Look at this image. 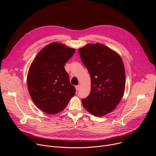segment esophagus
<instances>
[{"label": "esophagus", "instance_id": "34e87169", "mask_svg": "<svg viewBox=\"0 0 156 156\" xmlns=\"http://www.w3.org/2000/svg\"><path fill=\"white\" fill-rule=\"evenodd\" d=\"M75 87H76V91H78V90H80V85H77V86H75Z\"/></svg>", "mask_w": 156, "mask_h": 156}]
</instances>
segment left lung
<instances>
[{"label": "left lung", "mask_w": 156, "mask_h": 156, "mask_svg": "<svg viewBox=\"0 0 156 156\" xmlns=\"http://www.w3.org/2000/svg\"><path fill=\"white\" fill-rule=\"evenodd\" d=\"M83 64L91 76V93L81 100L90 114L102 117L116 108L125 89L123 60L116 52L100 43L88 44L79 49Z\"/></svg>", "instance_id": "left-lung-1"}]
</instances>
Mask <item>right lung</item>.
<instances>
[{
	"instance_id": "1",
	"label": "right lung",
	"mask_w": 156,
	"mask_h": 156,
	"mask_svg": "<svg viewBox=\"0 0 156 156\" xmlns=\"http://www.w3.org/2000/svg\"><path fill=\"white\" fill-rule=\"evenodd\" d=\"M75 49L59 42L42 48L31 63L27 75L30 95L43 112L55 115L66 107L75 94L64 66Z\"/></svg>"
}]
</instances>
